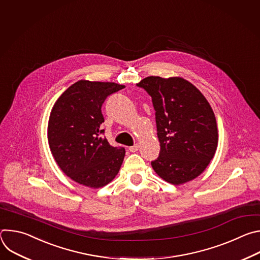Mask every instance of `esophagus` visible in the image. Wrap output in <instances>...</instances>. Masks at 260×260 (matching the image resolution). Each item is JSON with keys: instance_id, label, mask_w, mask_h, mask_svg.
<instances>
[{"instance_id": "obj_1", "label": "esophagus", "mask_w": 260, "mask_h": 260, "mask_svg": "<svg viewBox=\"0 0 260 260\" xmlns=\"http://www.w3.org/2000/svg\"><path fill=\"white\" fill-rule=\"evenodd\" d=\"M128 150H129L131 152H137V151L139 150V145L136 144V145H134V146H131V147L128 148Z\"/></svg>"}]
</instances>
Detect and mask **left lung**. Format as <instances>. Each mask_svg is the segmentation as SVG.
<instances>
[{"mask_svg":"<svg viewBox=\"0 0 260 260\" xmlns=\"http://www.w3.org/2000/svg\"><path fill=\"white\" fill-rule=\"evenodd\" d=\"M139 87L152 98L160 152L151 162L165 181L180 185L199 177L213 159L218 129L204 94L181 77L149 76Z\"/></svg>","mask_w":260,"mask_h":260,"instance_id":"left-lung-1","label":"left lung"}]
</instances>
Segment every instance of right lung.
<instances>
[{"label": "right lung", "instance_id": "add662e5", "mask_svg": "<svg viewBox=\"0 0 260 260\" xmlns=\"http://www.w3.org/2000/svg\"><path fill=\"white\" fill-rule=\"evenodd\" d=\"M124 85L79 80L57 99L50 112L47 137L59 169L73 181L100 188L112 181L122 165L123 147L102 137V105Z\"/></svg>", "mask_w": 260, "mask_h": 260}]
</instances>
